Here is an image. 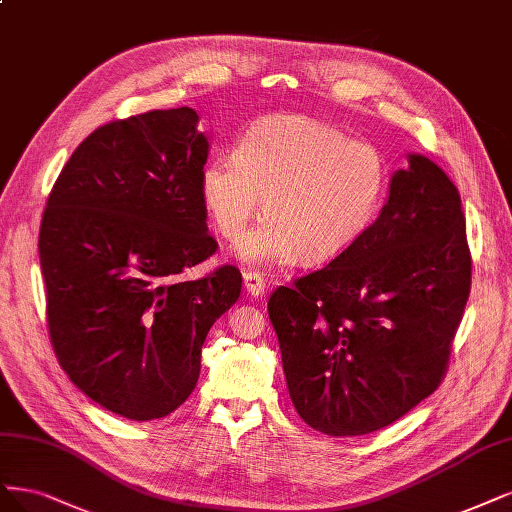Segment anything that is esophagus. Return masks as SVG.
<instances>
[{
    "instance_id": "1",
    "label": "esophagus",
    "mask_w": 512,
    "mask_h": 512,
    "mask_svg": "<svg viewBox=\"0 0 512 512\" xmlns=\"http://www.w3.org/2000/svg\"><path fill=\"white\" fill-rule=\"evenodd\" d=\"M243 286L250 296H262L264 288H267V281L256 271H243Z\"/></svg>"
}]
</instances>
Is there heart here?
<instances>
[{"mask_svg": "<svg viewBox=\"0 0 512 512\" xmlns=\"http://www.w3.org/2000/svg\"><path fill=\"white\" fill-rule=\"evenodd\" d=\"M390 190V163L368 142L307 116H271L241 137L235 156L201 171V201L216 231L237 239L243 262L322 264L343 256L375 224Z\"/></svg>", "mask_w": 512, "mask_h": 512, "instance_id": "heart-1", "label": "heart"}]
</instances>
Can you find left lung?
I'll return each instance as SVG.
<instances>
[{
	"label": "left lung",
	"mask_w": 512,
	"mask_h": 512,
	"mask_svg": "<svg viewBox=\"0 0 512 512\" xmlns=\"http://www.w3.org/2000/svg\"><path fill=\"white\" fill-rule=\"evenodd\" d=\"M470 275L460 192L428 156L409 154L364 239L269 298L305 424L362 436L428 398L447 370Z\"/></svg>",
	"instance_id": "1"
}]
</instances>
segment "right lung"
Returning <instances> with one entry per match:
<instances>
[{
	"mask_svg": "<svg viewBox=\"0 0 512 512\" xmlns=\"http://www.w3.org/2000/svg\"><path fill=\"white\" fill-rule=\"evenodd\" d=\"M192 108L152 110L88 135L50 190L40 267L52 349L88 398L133 421L192 394L209 328L241 292L216 252L201 201L209 142Z\"/></svg>",
	"mask_w": 512,
	"mask_h": 512,
	"instance_id": "right-lung-1",
	"label": "right lung"
}]
</instances>
